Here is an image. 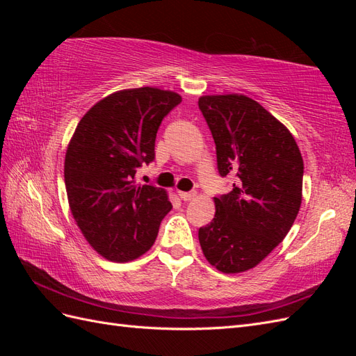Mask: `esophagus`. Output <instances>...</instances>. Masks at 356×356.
I'll return each mask as SVG.
<instances>
[{
	"instance_id": "34e87169",
	"label": "esophagus",
	"mask_w": 356,
	"mask_h": 356,
	"mask_svg": "<svg viewBox=\"0 0 356 356\" xmlns=\"http://www.w3.org/2000/svg\"><path fill=\"white\" fill-rule=\"evenodd\" d=\"M196 195H197L196 191H178V196L181 197V200H184V202L193 200L196 197Z\"/></svg>"
}]
</instances>
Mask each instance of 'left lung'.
I'll use <instances>...</instances> for the list:
<instances>
[{"label":"left lung","mask_w":356,"mask_h":356,"mask_svg":"<svg viewBox=\"0 0 356 356\" xmlns=\"http://www.w3.org/2000/svg\"><path fill=\"white\" fill-rule=\"evenodd\" d=\"M199 108L233 190L213 197L212 221L199 229L209 264L222 273L255 267L284 241L300 211L303 157L294 136L245 95H207Z\"/></svg>","instance_id":"obj_1"}]
</instances>
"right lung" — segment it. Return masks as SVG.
Listing matches in <instances>:
<instances>
[{
  "mask_svg": "<svg viewBox=\"0 0 356 356\" xmlns=\"http://www.w3.org/2000/svg\"><path fill=\"white\" fill-rule=\"evenodd\" d=\"M182 101L170 90L138 88L96 102L74 131L65 154V187L72 217L93 250L127 263L153 246L172 209L168 193L136 186L135 174L154 160L157 129Z\"/></svg>",
  "mask_w": 356,
  "mask_h": 356,
  "instance_id": "right-lung-1",
  "label": "right lung"
}]
</instances>
